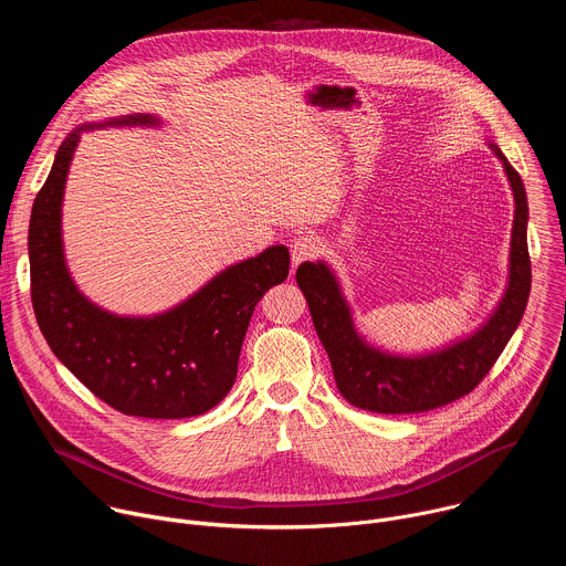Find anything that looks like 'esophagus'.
Wrapping results in <instances>:
<instances>
[{"label":"esophagus","instance_id":"esophagus-1","mask_svg":"<svg viewBox=\"0 0 566 566\" xmlns=\"http://www.w3.org/2000/svg\"><path fill=\"white\" fill-rule=\"evenodd\" d=\"M319 253H322V241L315 234H304L291 244V260H293L295 266L302 264V262L319 258Z\"/></svg>","mask_w":566,"mask_h":566}]
</instances>
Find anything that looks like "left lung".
I'll return each mask as SVG.
<instances>
[{"label": "left lung", "instance_id": "8db88e82", "mask_svg": "<svg viewBox=\"0 0 566 566\" xmlns=\"http://www.w3.org/2000/svg\"><path fill=\"white\" fill-rule=\"evenodd\" d=\"M515 195L509 291L472 338L423 358H396L367 347L354 325L349 306L325 264H300L295 280L308 302L313 327L325 345L336 385L354 408L378 415H419L448 406L470 394L486 376L524 315L531 293V258L526 244L528 203L522 177L495 147Z\"/></svg>", "mask_w": 566, "mask_h": 566}]
</instances>
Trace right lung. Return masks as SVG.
<instances>
[{
    "mask_svg": "<svg viewBox=\"0 0 566 566\" xmlns=\"http://www.w3.org/2000/svg\"><path fill=\"white\" fill-rule=\"evenodd\" d=\"M154 123L151 116L123 120ZM80 129L60 145L29 226L31 302L51 352L109 408L143 419H188L230 391L251 315L289 275V251L230 266L195 297L151 319L116 317L80 295L66 273L60 206Z\"/></svg>",
    "mask_w": 566,
    "mask_h": 566,
    "instance_id": "1",
    "label": "right lung"
}]
</instances>
